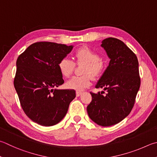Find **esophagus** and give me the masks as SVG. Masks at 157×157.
<instances>
[{
    "instance_id": "34e87169",
    "label": "esophagus",
    "mask_w": 157,
    "mask_h": 157,
    "mask_svg": "<svg viewBox=\"0 0 157 157\" xmlns=\"http://www.w3.org/2000/svg\"><path fill=\"white\" fill-rule=\"evenodd\" d=\"M82 95V92L80 91H76V96L77 97H79Z\"/></svg>"
}]
</instances>
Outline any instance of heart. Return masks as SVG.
I'll list each match as a JSON object with an SVG mask.
<instances>
[{
	"label": "heart",
	"mask_w": 157,
	"mask_h": 157,
	"mask_svg": "<svg viewBox=\"0 0 157 157\" xmlns=\"http://www.w3.org/2000/svg\"><path fill=\"white\" fill-rule=\"evenodd\" d=\"M74 58L77 64H86L83 71L85 75L73 77L67 82V86L71 89L80 91L90 86L91 76L98 78L102 75L105 65L100 59L99 53L86 46L77 49L74 53ZM75 67V63L69 58H62L58 64L59 72L64 78H69L73 74Z\"/></svg>",
	"instance_id": "heart-1"
}]
</instances>
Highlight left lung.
Wrapping results in <instances>:
<instances>
[{
  "label": "left lung",
  "instance_id": "8db88e82",
  "mask_svg": "<svg viewBox=\"0 0 157 157\" xmlns=\"http://www.w3.org/2000/svg\"><path fill=\"white\" fill-rule=\"evenodd\" d=\"M101 46L110 59L95 88L106 90L91 93L92 101L87 106L89 117L101 126H110L123 120L129 115L135 104L140 87L137 58L120 40L108 38Z\"/></svg>",
  "mask_w": 157,
  "mask_h": 157
}]
</instances>
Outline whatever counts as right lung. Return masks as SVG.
<instances>
[{
	"mask_svg": "<svg viewBox=\"0 0 157 157\" xmlns=\"http://www.w3.org/2000/svg\"><path fill=\"white\" fill-rule=\"evenodd\" d=\"M51 42L31 44L18 56L13 84L25 113L33 122L51 126L64 117L74 90H60L64 84L58 64L73 49Z\"/></svg>",
	"mask_w": 157,
	"mask_h": 157,
	"instance_id": "add662e5",
	"label": "right lung"
}]
</instances>
